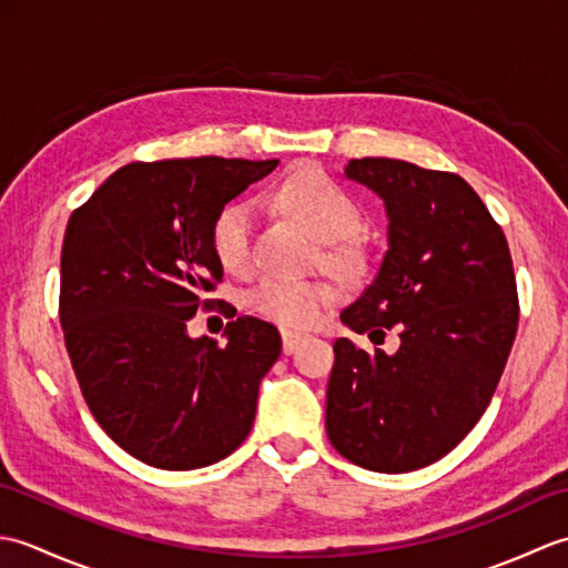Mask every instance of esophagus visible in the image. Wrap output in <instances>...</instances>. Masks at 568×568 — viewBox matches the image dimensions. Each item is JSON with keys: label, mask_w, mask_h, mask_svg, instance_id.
Wrapping results in <instances>:
<instances>
[{"label": "esophagus", "mask_w": 568, "mask_h": 568, "mask_svg": "<svg viewBox=\"0 0 568 568\" xmlns=\"http://www.w3.org/2000/svg\"><path fill=\"white\" fill-rule=\"evenodd\" d=\"M305 342V334H297V332H283V352L285 354H293L295 348Z\"/></svg>", "instance_id": "esophagus-1"}]
</instances>
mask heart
Wrapping results in <instances>:
<instances>
[{"mask_svg": "<svg viewBox=\"0 0 568 568\" xmlns=\"http://www.w3.org/2000/svg\"><path fill=\"white\" fill-rule=\"evenodd\" d=\"M273 200L300 224H305L320 241H342L356 234L361 226V210L344 187H339L317 168H300L275 187ZM253 214L251 202H229L214 216L212 248L226 271H246L253 258ZM332 261L339 268H354L358 253L352 246L332 251ZM334 291L327 283L293 281V277H265L248 295L251 307L265 320L283 327H307L329 305Z\"/></svg>", "mask_w": 568, "mask_h": 568, "instance_id": "heart-1", "label": "heart"}]
</instances>
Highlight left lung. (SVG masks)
I'll use <instances>...</instances> for the list:
<instances>
[{
	"instance_id": "left-lung-1",
	"label": "left lung",
	"mask_w": 568,
	"mask_h": 568,
	"mask_svg": "<svg viewBox=\"0 0 568 568\" xmlns=\"http://www.w3.org/2000/svg\"><path fill=\"white\" fill-rule=\"evenodd\" d=\"M348 180L385 204L388 251L342 322L397 327L395 354L334 342L327 434L356 466L407 474L439 462L476 427L517 332L508 241L464 178L395 159H354Z\"/></svg>"
}]
</instances>
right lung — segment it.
<instances>
[{
	"label": "right lung",
	"mask_w": 568,
	"mask_h": 568,
	"mask_svg": "<svg viewBox=\"0 0 568 568\" xmlns=\"http://www.w3.org/2000/svg\"><path fill=\"white\" fill-rule=\"evenodd\" d=\"M277 161L173 159L119 168L72 212L60 253V324L100 427L139 462L190 470L248 437L281 334L226 324V346L187 322L222 281L214 216Z\"/></svg>",
	"instance_id": "1"
}]
</instances>
